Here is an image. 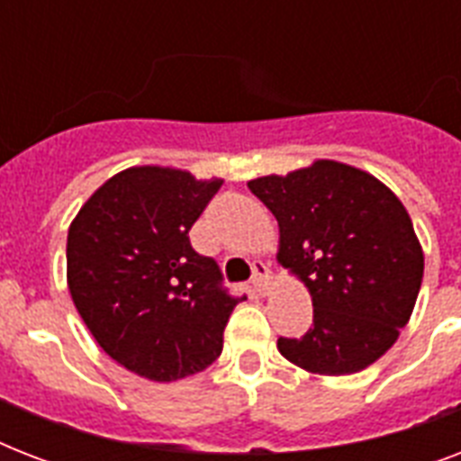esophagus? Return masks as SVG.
<instances>
[{"instance_id": "esophagus-1", "label": "esophagus", "mask_w": 461, "mask_h": 461, "mask_svg": "<svg viewBox=\"0 0 461 461\" xmlns=\"http://www.w3.org/2000/svg\"><path fill=\"white\" fill-rule=\"evenodd\" d=\"M253 289L258 292V294H266L267 285H270V270L263 260H256L253 263V280H251Z\"/></svg>"}]
</instances>
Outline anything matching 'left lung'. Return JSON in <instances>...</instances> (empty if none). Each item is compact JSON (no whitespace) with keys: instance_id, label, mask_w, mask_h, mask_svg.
<instances>
[{"instance_id":"obj_1","label":"left lung","mask_w":461,"mask_h":461,"mask_svg":"<svg viewBox=\"0 0 461 461\" xmlns=\"http://www.w3.org/2000/svg\"><path fill=\"white\" fill-rule=\"evenodd\" d=\"M249 188L280 224L277 260L313 302L306 335L277 339L282 357L318 375L378 361L411 318L423 280L421 244L400 198L335 159L258 176Z\"/></svg>"}]
</instances>
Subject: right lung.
Wrapping results in <instances>:
<instances>
[{"instance_id":"add662e5","label":"right lung","mask_w":461,"mask_h":461,"mask_svg":"<svg viewBox=\"0 0 461 461\" xmlns=\"http://www.w3.org/2000/svg\"><path fill=\"white\" fill-rule=\"evenodd\" d=\"M220 186L172 167H129L68 227L71 299L97 344L140 378L172 383L208 368L246 299L231 296L220 266L188 241Z\"/></svg>"}]
</instances>
